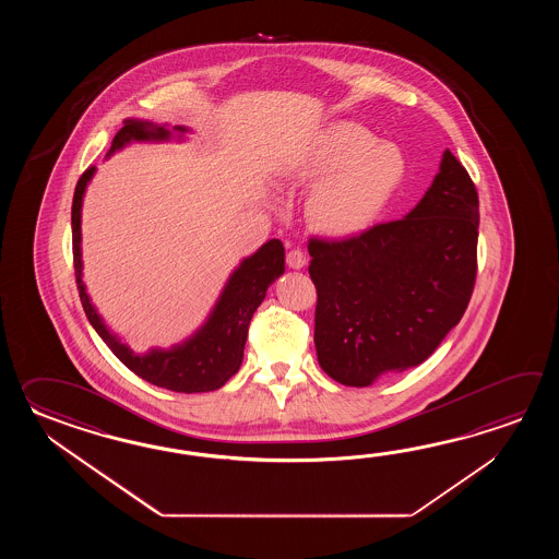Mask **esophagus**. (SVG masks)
Here are the masks:
<instances>
[{
	"label": "esophagus",
	"instance_id": "esophagus-1",
	"mask_svg": "<svg viewBox=\"0 0 559 559\" xmlns=\"http://www.w3.org/2000/svg\"><path fill=\"white\" fill-rule=\"evenodd\" d=\"M285 262H287V265H289L292 270H301V267L306 265V262H308V258H306L304 250L294 248V250L287 251V255H285Z\"/></svg>",
	"mask_w": 559,
	"mask_h": 559
}]
</instances>
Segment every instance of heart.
Here are the masks:
<instances>
[{
	"label": "heart",
	"mask_w": 559,
	"mask_h": 559,
	"mask_svg": "<svg viewBox=\"0 0 559 559\" xmlns=\"http://www.w3.org/2000/svg\"><path fill=\"white\" fill-rule=\"evenodd\" d=\"M292 178L320 181L309 193L308 219L328 236L366 229L392 200L405 178V155L354 121L321 131Z\"/></svg>",
	"instance_id": "heart-1"
}]
</instances>
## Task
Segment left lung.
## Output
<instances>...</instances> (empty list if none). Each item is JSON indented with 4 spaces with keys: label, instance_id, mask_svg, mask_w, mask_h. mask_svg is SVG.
<instances>
[{
    "label": "left lung",
    "instance_id": "8db88e82",
    "mask_svg": "<svg viewBox=\"0 0 559 559\" xmlns=\"http://www.w3.org/2000/svg\"><path fill=\"white\" fill-rule=\"evenodd\" d=\"M477 227L474 181L445 150L431 188L402 219L354 238L309 239L321 369L366 388L426 361L469 304Z\"/></svg>",
    "mask_w": 559,
    "mask_h": 559
}]
</instances>
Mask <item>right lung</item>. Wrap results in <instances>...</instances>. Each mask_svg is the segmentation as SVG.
<instances>
[{
  "instance_id": "add662e5",
  "label": "right lung",
  "mask_w": 559,
  "mask_h": 559,
  "mask_svg": "<svg viewBox=\"0 0 559 559\" xmlns=\"http://www.w3.org/2000/svg\"><path fill=\"white\" fill-rule=\"evenodd\" d=\"M174 130L179 133L188 131L181 126H176ZM169 135L171 131L166 126H155L142 119H126L107 155L130 142H164L169 140ZM94 171L95 167L92 166L82 174L72 203L73 267L87 320L119 361L142 380L179 393L219 390L234 373H238L251 318L255 309L260 308L267 287L284 274V243L280 239H270L253 255L239 263L238 270L231 274L217 299L214 311L190 340L174 345L171 349H152L143 356L133 354L128 345L121 344L107 330L106 323L92 306L82 280V202Z\"/></svg>"
}]
</instances>
